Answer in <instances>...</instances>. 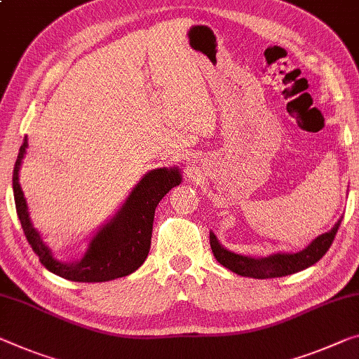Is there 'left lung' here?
<instances>
[{
  "label": "left lung",
  "instance_id": "obj_1",
  "mask_svg": "<svg viewBox=\"0 0 359 359\" xmlns=\"http://www.w3.org/2000/svg\"><path fill=\"white\" fill-rule=\"evenodd\" d=\"M341 223V218L329 233L318 236L306 249L297 253H273L264 258H253L247 255H239L226 249L219 244L217 236L210 233V247L215 258L219 264L231 271L253 279H268V278H283V276L299 273L326 255L329 247L332 245L334 237Z\"/></svg>",
  "mask_w": 359,
  "mask_h": 359
}]
</instances>
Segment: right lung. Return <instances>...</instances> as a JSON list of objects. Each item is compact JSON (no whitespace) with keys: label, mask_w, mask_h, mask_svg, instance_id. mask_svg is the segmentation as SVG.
<instances>
[{"label":"right lung","mask_w":359,"mask_h":359,"mask_svg":"<svg viewBox=\"0 0 359 359\" xmlns=\"http://www.w3.org/2000/svg\"><path fill=\"white\" fill-rule=\"evenodd\" d=\"M27 146L29 142L25 137L14 165V201L24 234L43 266L60 278L76 283H106L135 273L144 263L151 249L156 207L172 187L181 183L180 170L163 167L151 170L142 176L118 212L91 237L83 258L64 263L53 257L51 250L30 222L29 207L19 184V170Z\"/></svg>","instance_id":"1"}]
</instances>
